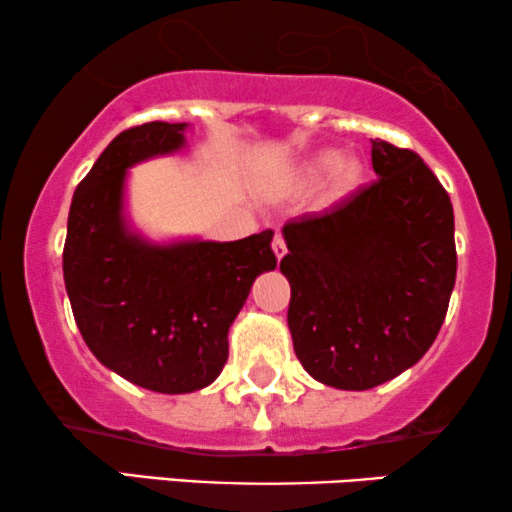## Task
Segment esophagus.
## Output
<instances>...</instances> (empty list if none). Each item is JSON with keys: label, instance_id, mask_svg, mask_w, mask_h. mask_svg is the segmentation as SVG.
Segmentation results:
<instances>
[{"label": "esophagus", "instance_id": "obj_1", "mask_svg": "<svg viewBox=\"0 0 512 512\" xmlns=\"http://www.w3.org/2000/svg\"><path fill=\"white\" fill-rule=\"evenodd\" d=\"M271 245H274V255L278 257V260H281V257L288 252V248H286V238H283L281 231H276V234H274V243H271Z\"/></svg>", "mask_w": 512, "mask_h": 512}]
</instances>
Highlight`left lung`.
<instances>
[{
	"label": "left lung",
	"mask_w": 512,
	"mask_h": 512,
	"mask_svg": "<svg viewBox=\"0 0 512 512\" xmlns=\"http://www.w3.org/2000/svg\"><path fill=\"white\" fill-rule=\"evenodd\" d=\"M373 184L283 226L288 328L304 371L371 390L418 364L456 283L454 208L418 153L371 139Z\"/></svg>",
	"instance_id": "left-lung-1"
}]
</instances>
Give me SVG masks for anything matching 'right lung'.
<instances>
[{
  "label": "right lung",
  "instance_id": "add662e5",
  "mask_svg": "<svg viewBox=\"0 0 512 512\" xmlns=\"http://www.w3.org/2000/svg\"><path fill=\"white\" fill-rule=\"evenodd\" d=\"M186 122L120 132L77 184L63 278L84 342L103 366L163 394L208 387L229 359V328L252 283L276 269L274 231L241 241L151 243L125 219V177L179 151Z\"/></svg>",
  "mask_w": 512,
  "mask_h": 512
}]
</instances>
